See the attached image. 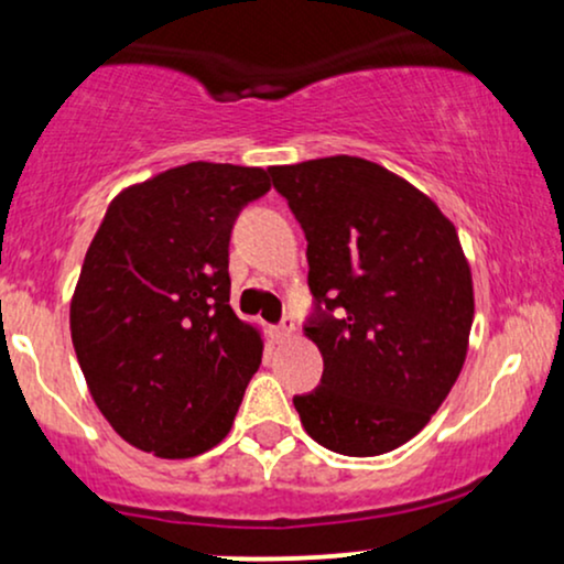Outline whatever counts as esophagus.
Wrapping results in <instances>:
<instances>
[{"mask_svg":"<svg viewBox=\"0 0 564 564\" xmlns=\"http://www.w3.org/2000/svg\"><path fill=\"white\" fill-rule=\"evenodd\" d=\"M294 328H296V323H294V318H291V315H283L281 318V323H278V336H281V339H289L291 334H294Z\"/></svg>","mask_w":564,"mask_h":564,"instance_id":"34e87169","label":"esophagus"}]
</instances>
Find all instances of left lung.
I'll return each mask as SVG.
<instances>
[{
  "label": "left lung",
  "mask_w": 564,
  "mask_h": 564,
  "mask_svg": "<svg viewBox=\"0 0 564 564\" xmlns=\"http://www.w3.org/2000/svg\"><path fill=\"white\" fill-rule=\"evenodd\" d=\"M307 238L321 387L296 394L307 435L379 456L424 430L467 358L475 296L456 228L384 166L328 156L270 166Z\"/></svg>",
  "instance_id": "obj_1"
}]
</instances>
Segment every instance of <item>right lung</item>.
Instances as JSON below:
<instances>
[{
	"label": "right lung",
	"instance_id": "add662e5",
	"mask_svg": "<svg viewBox=\"0 0 564 564\" xmlns=\"http://www.w3.org/2000/svg\"><path fill=\"white\" fill-rule=\"evenodd\" d=\"M268 172L174 166L121 191L89 243L70 339L97 408L134 448L191 458L230 432L262 339L230 307L228 246Z\"/></svg>",
	"mask_w": 564,
	"mask_h": 564
}]
</instances>
